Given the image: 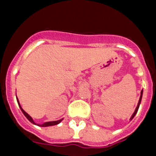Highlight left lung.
<instances>
[{"instance_id":"8db88e82","label":"left lung","mask_w":156,"mask_h":156,"mask_svg":"<svg viewBox=\"0 0 156 156\" xmlns=\"http://www.w3.org/2000/svg\"><path fill=\"white\" fill-rule=\"evenodd\" d=\"M142 95H143V90H141V92H140V99H139V102H138L137 106H136V109H135V112H133V115H132V116H131V118H130V120H132V119H133V117H134V116H135V115H136V112H137V111H138V108H139V106H140V102H141Z\"/></svg>"}]
</instances>
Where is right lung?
Here are the masks:
<instances>
[{
	"label": "right lung",
	"instance_id": "1",
	"mask_svg": "<svg viewBox=\"0 0 156 156\" xmlns=\"http://www.w3.org/2000/svg\"><path fill=\"white\" fill-rule=\"evenodd\" d=\"M16 100H17V102H18L19 106H20V109H21L22 112H23V115H25L26 117H27V119L28 120H29V121L31 123H33V124H34V125H37V126H42V127H45V126H55V125H57V124H59V123L60 122H61L62 120H63V119H60V120H58V121H53V122H44V123H43V124H41V125H39V124H36V123H35L34 122L33 119H32V118H31L30 116L29 115H28V114L27 113V112H26L25 111H24L23 109V108H21V106H20V102H19V100H18V98H17V97H16Z\"/></svg>",
	"mask_w": 156,
	"mask_h": 156
}]
</instances>
